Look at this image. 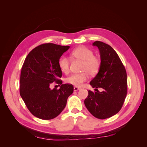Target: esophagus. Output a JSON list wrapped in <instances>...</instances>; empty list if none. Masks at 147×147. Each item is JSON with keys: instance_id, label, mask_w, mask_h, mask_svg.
I'll list each match as a JSON object with an SVG mask.
<instances>
[{"instance_id": "34e87169", "label": "esophagus", "mask_w": 147, "mask_h": 147, "mask_svg": "<svg viewBox=\"0 0 147 147\" xmlns=\"http://www.w3.org/2000/svg\"><path fill=\"white\" fill-rule=\"evenodd\" d=\"M80 90V88L76 87V86H75V87L74 88V91H78V90Z\"/></svg>"}]
</instances>
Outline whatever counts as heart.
I'll return each instance as SVG.
<instances>
[{
	"mask_svg": "<svg viewBox=\"0 0 147 147\" xmlns=\"http://www.w3.org/2000/svg\"><path fill=\"white\" fill-rule=\"evenodd\" d=\"M72 58L83 61L80 74H72L65 79L67 83L72 84L76 87H80L88 79V74L95 75L99 70L100 63L99 59L94 56L93 52L85 47L75 48L70 53ZM70 61L66 56H62L58 61V65L62 72L67 74L69 71Z\"/></svg>",
	"mask_w": 147,
	"mask_h": 147,
	"instance_id": "b5f03b06",
	"label": "heart"
}]
</instances>
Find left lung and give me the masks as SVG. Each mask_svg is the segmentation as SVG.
Here are the masks:
<instances>
[{
    "label": "left lung",
    "mask_w": 147,
    "mask_h": 147,
    "mask_svg": "<svg viewBox=\"0 0 147 147\" xmlns=\"http://www.w3.org/2000/svg\"><path fill=\"white\" fill-rule=\"evenodd\" d=\"M93 46L98 48L100 65L90 84L97 92L88 91L84 105L93 116L106 119L121 110L127 94V74L124 66L113 48L104 42L96 41ZM101 87L99 92L96 89Z\"/></svg>",
    "instance_id": "8db88e82"
}]
</instances>
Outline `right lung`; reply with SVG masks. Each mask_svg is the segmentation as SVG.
Returning <instances> with one entry per match:
<instances>
[{"label": "right lung", "instance_id": "add662e5", "mask_svg": "<svg viewBox=\"0 0 147 147\" xmlns=\"http://www.w3.org/2000/svg\"><path fill=\"white\" fill-rule=\"evenodd\" d=\"M69 46L45 43L34 48L26 57L20 77V96L29 110L40 119H51L64 110L73 93L74 86L62 84L58 61ZM55 81L61 84L59 90H51Z\"/></svg>", "mask_w": 147, "mask_h": 147}]
</instances>
